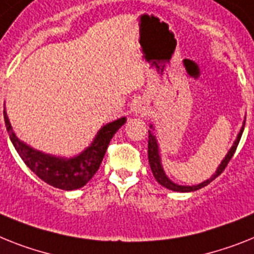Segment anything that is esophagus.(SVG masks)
<instances>
[{
  "instance_id": "1",
  "label": "esophagus",
  "mask_w": 254,
  "mask_h": 254,
  "mask_svg": "<svg viewBox=\"0 0 254 254\" xmlns=\"http://www.w3.org/2000/svg\"><path fill=\"white\" fill-rule=\"evenodd\" d=\"M146 104H144V102H139L137 106V108H135V114H140V115H146Z\"/></svg>"
}]
</instances>
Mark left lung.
<instances>
[{
    "instance_id": "1",
    "label": "left lung",
    "mask_w": 254,
    "mask_h": 254,
    "mask_svg": "<svg viewBox=\"0 0 254 254\" xmlns=\"http://www.w3.org/2000/svg\"><path fill=\"white\" fill-rule=\"evenodd\" d=\"M244 127H246V121L243 123V127L242 129H240L239 134H238V137H236L235 142H234L232 147L230 148L229 152H227L225 159L222 160V163L219 164V167L217 168L216 173L213 174L212 178L204 181V182L199 183V185H195V186H180V185L172 182V181L168 178L167 174L164 173L163 167H161V160H160L159 146H157L156 138H155V135L152 134V131L148 130V163H150L151 170H152V174L153 177H155V180H156L161 186L167 187V189L172 190V191H177V192H191V191H196V190L203 189V187H205L206 185H209L213 180H216L217 177L222 173L223 170H225V168L227 167V164H229V161L231 160V157L234 156V153H235L236 147H238V144H239V140L240 138H242ZM151 127H152V125H151Z\"/></svg>"
}]
</instances>
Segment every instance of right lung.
I'll return each mask as SVG.
<instances>
[{
  "label": "right lung",
  "mask_w": 254,
  "mask_h": 254,
  "mask_svg": "<svg viewBox=\"0 0 254 254\" xmlns=\"http://www.w3.org/2000/svg\"><path fill=\"white\" fill-rule=\"evenodd\" d=\"M3 117H5L8 137L25 165L44 182L65 191L80 189L93 178L101 167L102 160L111 139L127 121L125 117H121L116 121L104 125L98 131L97 137L86 150L82 151L77 156L65 159V157H57L33 150L15 135L5 110H3Z\"/></svg>",
  "instance_id": "obj_1"
}]
</instances>
